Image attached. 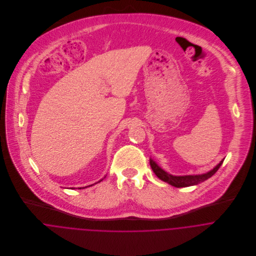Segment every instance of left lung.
<instances>
[{"instance_id":"obj_1","label":"left lung","mask_w":256,"mask_h":256,"mask_svg":"<svg viewBox=\"0 0 256 256\" xmlns=\"http://www.w3.org/2000/svg\"><path fill=\"white\" fill-rule=\"evenodd\" d=\"M224 160L220 162L219 164H217L212 170H210L207 174H198V176H172L168 174L166 172H164L162 168H160L152 158H150V168L152 170V172H154V174L162 180L164 182H168L174 187H187V186H192V185H196L198 183L203 182L206 180L210 178L212 176H214L217 170H219L220 166H222Z\"/></svg>"}]
</instances>
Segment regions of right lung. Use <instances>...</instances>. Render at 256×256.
Returning <instances> with one entry per match:
<instances>
[{"mask_svg": "<svg viewBox=\"0 0 256 256\" xmlns=\"http://www.w3.org/2000/svg\"><path fill=\"white\" fill-rule=\"evenodd\" d=\"M102 180H100V182H102ZM88 186H90V185H88ZM88 186H86V187H88ZM80 188H82V187H80ZM80 188H78V189H80Z\"/></svg>", "mask_w": 256, "mask_h": 256, "instance_id": "1", "label": "right lung"}]
</instances>
